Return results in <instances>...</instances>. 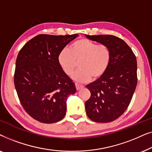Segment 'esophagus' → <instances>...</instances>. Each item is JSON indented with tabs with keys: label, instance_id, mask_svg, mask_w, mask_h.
<instances>
[{
	"label": "esophagus",
	"instance_id": "34e87169",
	"mask_svg": "<svg viewBox=\"0 0 152 152\" xmlns=\"http://www.w3.org/2000/svg\"><path fill=\"white\" fill-rule=\"evenodd\" d=\"M75 87H76V89L77 91H79V90H80V89H82V88H84V86H83V85H82V84H77V83H75Z\"/></svg>",
	"mask_w": 152,
	"mask_h": 152
}]
</instances>
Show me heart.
<instances>
[{"label": "heart", "instance_id": "obj_1", "mask_svg": "<svg viewBox=\"0 0 152 152\" xmlns=\"http://www.w3.org/2000/svg\"><path fill=\"white\" fill-rule=\"evenodd\" d=\"M111 54L109 48L105 44H97L87 39L74 41L69 49H64L58 55L57 60L63 71L70 75L74 72L77 62L80 69L72 75L75 81L88 82L100 78L109 67Z\"/></svg>", "mask_w": 152, "mask_h": 152}]
</instances>
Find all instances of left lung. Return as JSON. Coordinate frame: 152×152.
<instances>
[{"instance_id": "left-lung-1", "label": "left lung", "mask_w": 152, "mask_h": 152, "mask_svg": "<svg viewBox=\"0 0 152 152\" xmlns=\"http://www.w3.org/2000/svg\"><path fill=\"white\" fill-rule=\"evenodd\" d=\"M85 35L107 45L111 54L105 73L86 86L91 92L90 98L85 103L86 114L94 122H112L126 111L136 89V56L122 39L113 35Z\"/></svg>"}]
</instances>
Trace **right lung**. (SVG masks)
Wrapping results in <instances>:
<instances>
[{"mask_svg":"<svg viewBox=\"0 0 152 152\" xmlns=\"http://www.w3.org/2000/svg\"><path fill=\"white\" fill-rule=\"evenodd\" d=\"M78 35L39 34L20 49L14 82L18 99L28 114L50 124L66 115L68 95L76 92L72 80L58 63V55Z\"/></svg>","mask_w":152,"mask_h":152,"instance_id":"add662e5","label":"right lung"}]
</instances>
